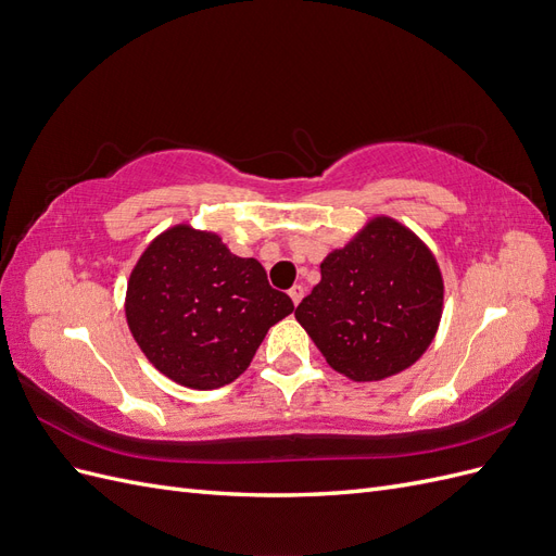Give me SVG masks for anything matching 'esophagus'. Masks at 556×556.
Returning <instances> with one entry per match:
<instances>
[{
  "mask_svg": "<svg viewBox=\"0 0 556 556\" xmlns=\"http://www.w3.org/2000/svg\"><path fill=\"white\" fill-rule=\"evenodd\" d=\"M304 285H294V288L290 290V299H292V304L294 306H299L301 304V299H304Z\"/></svg>",
  "mask_w": 556,
  "mask_h": 556,
  "instance_id": "34e87169",
  "label": "esophagus"
}]
</instances>
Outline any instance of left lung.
Here are the masks:
<instances>
[{
	"label": "left lung",
	"mask_w": 556,
	"mask_h": 556,
	"mask_svg": "<svg viewBox=\"0 0 556 556\" xmlns=\"http://www.w3.org/2000/svg\"><path fill=\"white\" fill-rule=\"evenodd\" d=\"M294 311L333 371L355 382L406 371L431 345L443 315V276L427 243L376 215L319 264Z\"/></svg>",
	"instance_id": "left-lung-1"
}]
</instances>
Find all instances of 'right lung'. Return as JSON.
Here are the masks:
<instances>
[{
    "label": "right lung",
    "instance_id": "right-lung-1",
    "mask_svg": "<svg viewBox=\"0 0 556 556\" xmlns=\"http://www.w3.org/2000/svg\"><path fill=\"white\" fill-rule=\"evenodd\" d=\"M294 311L264 266L237 257L215 231L174 225L134 264L127 327L160 374L190 390H215L250 366L266 331Z\"/></svg>",
    "mask_w": 556,
    "mask_h": 556
}]
</instances>
